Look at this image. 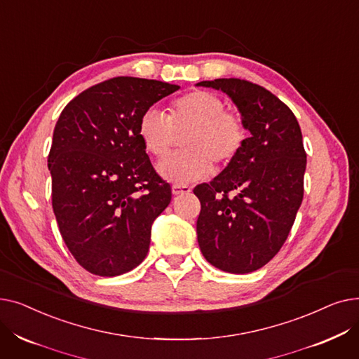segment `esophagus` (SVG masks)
<instances>
[{
    "label": "esophagus",
    "mask_w": 359,
    "mask_h": 359,
    "mask_svg": "<svg viewBox=\"0 0 359 359\" xmlns=\"http://www.w3.org/2000/svg\"><path fill=\"white\" fill-rule=\"evenodd\" d=\"M173 195H182V194H189L191 192V187L186 186V184H173L172 187Z\"/></svg>",
    "instance_id": "1"
}]
</instances>
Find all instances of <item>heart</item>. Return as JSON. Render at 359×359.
Masks as SVG:
<instances>
[{
	"mask_svg": "<svg viewBox=\"0 0 359 359\" xmlns=\"http://www.w3.org/2000/svg\"><path fill=\"white\" fill-rule=\"evenodd\" d=\"M184 151L160 164L161 175L177 184L203 179L218 167L230 164L248 141L241 113L224 109L215 93L194 90L168 104V115L156 107L147 109L138 122V135L148 153L164 158L183 134Z\"/></svg>",
	"mask_w": 359,
	"mask_h": 359,
	"instance_id": "obj_1",
	"label": "heart"
}]
</instances>
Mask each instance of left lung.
I'll return each mask as SVG.
<instances>
[{
  "label": "left lung",
  "mask_w": 359,
  "mask_h": 359,
  "mask_svg": "<svg viewBox=\"0 0 359 359\" xmlns=\"http://www.w3.org/2000/svg\"><path fill=\"white\" fill-rule=\"evenodd\" d=\"M229 94L250 130L241 153L198 184L203 257L230 273L265 266L280 250L304 195L307 154L292 110L265 87L240 79L201 81Z\"/></svg>",
  "instance_id": "left-lung-1"
}]
</instances>
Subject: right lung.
Listing matches in <instances>:
<instances>
[{"label":"right lung","instance_id":"obj_1","mask_svg":"<svg viewBox=\"0 0 359 359\" xmlns=\"http://www.w3.org/2000/svg\"><path fill=\"white\" fill-rule=\"evenodd\" d=\"M179 86L115 77L62 110L48 156L52 208L68 250L86 271L118 276L149 249L151 224L172 201L138 135L142 113Z\"/></svg>","mask_w":359,"mask_h":359}]
</instances>
